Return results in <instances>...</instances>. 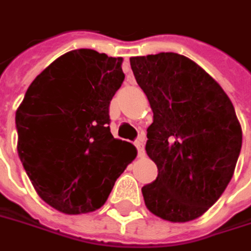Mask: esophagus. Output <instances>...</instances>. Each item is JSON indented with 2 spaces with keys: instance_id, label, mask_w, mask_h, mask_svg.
Listing matches in <instances>:
<instances>
[{
  "instance_id": "obj_1",
  "label": "esophagus",
  "mask_w": 251,
  "mask_h": 251,
  "mask_svg": "<svg viewBox=\"0 0 251 251\" xmlns=\"http://www.w3.org/2000/svg\"><path fill=\"white\" fill-rule=\"evenodd\" d=\"M134 145H135V148H137L138 156H139V157H142V156L145 154V149H144V142H142L141 139H138V141H135V142H134Z\"/></svg>"
}]
</instances>
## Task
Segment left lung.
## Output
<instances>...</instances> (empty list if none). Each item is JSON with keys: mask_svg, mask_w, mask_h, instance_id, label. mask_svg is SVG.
Here are the masks:
<instances>
[{"mask_svg": "<svg viewBox=\"0 0 251 251\" xmlns=\"http://www.w3.org/2000/svg\"><path fill=\"white\" fill-rule=\"evenodd\" d=\"M129 63L153 112L145 149L159 174L142 188L146 207L171 223L195 220L220 199L239 157L242 128L231 99L184 55Z\"/></svg>", "mask_w": 251, "mask_h": 251, "instance_id": "obj_1", "label": "left lung"}]
</instances>
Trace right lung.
<instances>
[{"mask_svg": "<svg viewBox=\"0 0 251 251\" xmlns=\"http://www.w3.org/2000/svg\"><path fill=\"white\" fill-rule=\"evenodd\" d=\"M122 63L94 50L67 52L35 77L16 110L20 161L40 198L65 214L103 206L137 156L109 127Z\"/></svg>", "mask_w": 251, "mask_h": 251, "instance_id": "right-lung-1", "label": "right lung"}]
</instances>
